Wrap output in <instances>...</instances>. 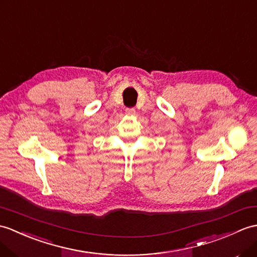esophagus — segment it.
<instances>
[{
  "label": "esophagus",
  "mask_w": 257,
  "mask_h": 257,
  "mask_svg": "<svg viewBox=\"0 0 257 257\" xmlns=\"http://www.w3.org/2000/svg\"><path fill=\"white\" fill-rule=\"evenodd\" d=\"M126 114L128 116H134L136 114V109L135 108H127L126 109Z\"/></svg>",
  "instance_id": "obj_1"
}]
</instances>
